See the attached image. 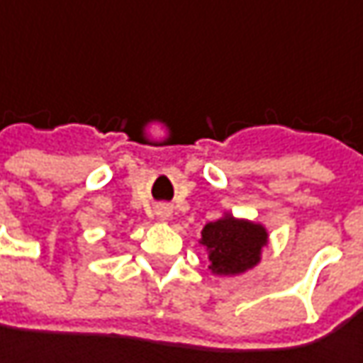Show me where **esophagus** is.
I'll list each match as a JSON object with an SVG mask.
<instances>
[{
  "instance_id": "34e87169",
  "label": "esophagus",
  "mask_w": 363,
  "mask_h": 363,
  "mask_svg": "<svg viewBox=\"0 0 363 363\" xmlns=\"http://www.w3.org/2000/svg\"><path fill=\"white\" fill-rule=\"evenodd\" d=\"M158 217H160V219H168V207H160V209H158Z\"/></svg>"
}]
</instances>
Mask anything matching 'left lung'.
I'll return each instance as SVG.
<instances>
[{
  "label": "left lung",
  "mask_w": 363,
  "mask_h": 363,
  "mask_svg": "<svg viewBox=\"0 0 363 363\" xmlns=\"http://www.w3.org/2000/svg\"><path fill=\"white\" fill-rule=\"evenodd\" d=\"M201 244L207 247L213 274H244L260 262L262 247L268 244V231L260 223L235 219L228 213L203 228Z\"/></svg>",
  "instance_id": "obj_1"
}]
</instances>
